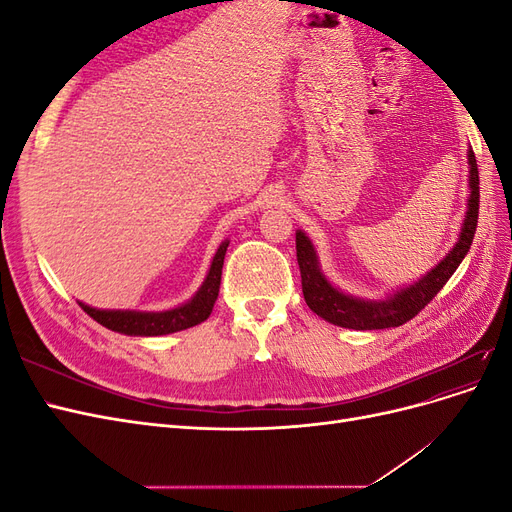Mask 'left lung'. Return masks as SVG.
I'll return each mask as SVG.
<instances>
[{
  "label": "left lung",
  "instance_id": "1",
  "mask_svg": "<svg viewBox=\"0 0 512 512\" xmlns=\"http://www.w3.org/2000/svg\"><path fill=\"white\" fill-rule=\"evenodd\" d=\"M468 164H470V198H468V211L466 220H463L459 241L453 245V250L442 258L436 267H433L421 280L414 282L408 288H401L389 299L384 301H365L350 297L342 290H337L327 277L322 275L318 256L312 241L305 237V232L297 230V260L301 269V284H303V297L314 314L324 318L331 324L354 331H374V329H389L399 327L408 320H412L421 309L436 297L442 286L448 282L461 260L470 252V245L476 232L478 222V166L474 151H468Z\"/></svg>",
  "mask_w": 512,
  "mask_h": 512
}]
</instances>
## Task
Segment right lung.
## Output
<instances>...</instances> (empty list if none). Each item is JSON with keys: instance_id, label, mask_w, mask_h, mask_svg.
Segmentation results:
<instances>
[{"instance_id": "1", "label": "right lung", "mask_w": 512, "mask_h": 512, "mask_svg": "<svg viewBox=\"0 0 512 512\" xmlns=\"http://www.w3.org/2000/svg\"><path fill=\"white\" fill-rule=\"evenodd\" d=\"M226 247H228V241H224L218 247V252H215L211 260L205 282L198 288L194 297L175 309H166V312H134V309H96L85 303H79V305L83 307V312H87L96 322H100L102 327L123 335L156 337V335H168V333H177L183 329L196 327V324L205 322L209 318L213 303L218 299Z\"/></svg>"}]
</instances>
